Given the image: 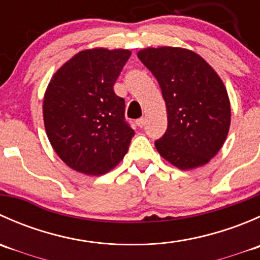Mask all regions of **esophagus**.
I'll use <instances>...</instances> for the list:
<instances>
[{
	"instance_id": "34e87169",
	"label": "esophagus",
	"mask_w": 260,
	"mask_h": 260,
	"mask_svg": "<svg viewBox=\"0 0 260 260\" xmlns=\"http://www.w3.org/2000/svg\"><path fill=\"white\" fill-rule=\"evenodd\" d=\"M136 124H137L138 127H140V128L145 127V124H146V120H145V118H140V119H137V120H136Z\"/></svg>"
}]
</instances>
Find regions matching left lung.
I'll list each match as a JSON object with an SVG mask.
<instances>
[{"mask_svg": "<svg viewBox=\"0 0 260 260\" xmlns=\"http://www.w3.org/2000/svg\"><path fill=\"white\" fill-rule=\"evenodd\" d=\"M166 102L167 129L154 141L165 159L181 170L203 166L219 152L230 125L228 91L219 75L195 52L179 48L141 50Z\"/></svg>", "mask_w": 260, "mask_h": 260, "instance_id": "8db88e82", "label": "left lung"}]
</instances>
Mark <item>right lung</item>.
<instances>
[{"label":"right lung","instance_id":"add662e5","mask_svg":"<svg viewBox=\"0 0 260 260\" xmlns=\"http://www.w3.org/2000/svg\"><path fill=\"white\" fill-rule=\"evenodd\" d=\"M128 50L80 51L52 77L44 98V123L52 148L75 171L101 176L123 159L135 131L113 85Z\"/></svg>","mask_w":260,"mask_h":260}]
</instances>
